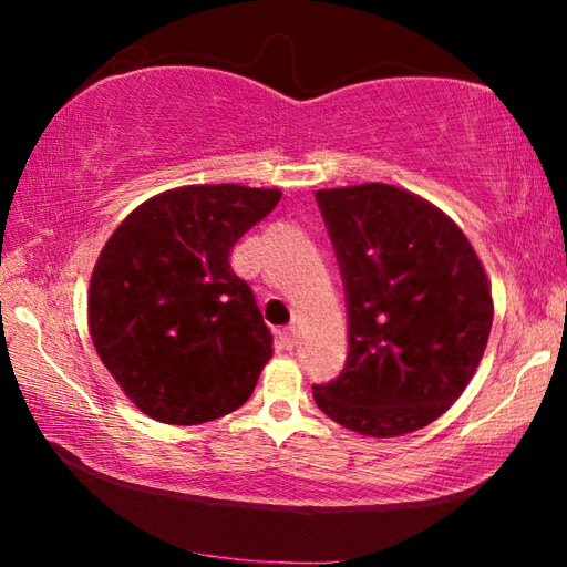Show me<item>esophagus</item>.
Listing matches in <instances>:
<instances>
[{"instance_id": "esophagus-1", "label": "esophagus", "mask_w": 567, "mask_h": 567, "mask_svg": "<svg viewBox=\"0 0 567 567\" xmlns=\"http://www.w3.org/2000/svg\"><path fill=\"white\" fill-rule=\"evenodd\" d=\"M280 340H282V344H285L287 350L295 348V344H297V330L292 328V324H290V328H285V330L280 332Z\"/></svg>"}]
</instances>
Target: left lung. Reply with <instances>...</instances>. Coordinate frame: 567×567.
Wrapping results in <instances>:
<instances>
[{"instance_id":"obj_1","label":"left lung","mask_w":567,"mask_h":567,"mask_svg":"<svg viewBox=\"0 0 567 567\" xmlns=\"http://www.w3.org/2000/svg\"><path fill=\"white\" fill-rule=\"evenodd\" d=\"M348 302V360L312 398L352 433L398 437L463 395L493 328L483 265L453 219L412 192H315Z\"/></svg>"}]
</instances>
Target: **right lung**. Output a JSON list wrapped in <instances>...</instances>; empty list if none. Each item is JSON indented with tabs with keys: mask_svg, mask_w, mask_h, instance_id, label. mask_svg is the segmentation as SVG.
<instances>
[{
	"mask_svg": "<svg viewBox=\"0 0 567 567\" xmlns=\"http://www.w3.org/2000/svg\"><path fill=\"white\" fill-rule=\"evenodd\" d=\"M280 197L243 185L169 189L107 239L90 282V332L145 415L199 425L252 395L272 332L229 252Z\"/></svg>",
	"mask_w": 567,
	"mask_h": 567,
	"instance_id": "right-lung-1",
	"label": "right lung"
}]
</instances>
